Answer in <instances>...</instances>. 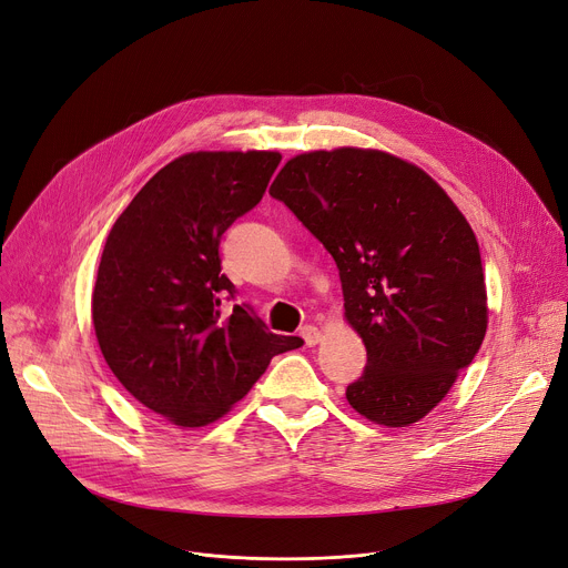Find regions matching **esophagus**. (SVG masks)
<instances>
[{"label": "esophagus", "instance_id": "1", "mask_svg": "<svg viewBox=\"0 0 568 568\" xmlns=\"http://www.w3.org/2000/svg\"><path fill=\"white\" fill-rule=\"evenodd\" d=\"M300 336L304 338V343H306L308 347H315V345L322 341V334H320V329H317V326H313V324H306V326H302Z\"/></svg>", "mask_w": 568, "mask_h": 568}]
</instances>
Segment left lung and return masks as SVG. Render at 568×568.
<instances>
[{
	"instance_id": "obj_1",
	"label": "left lung",
	"mask_w": 568,
	"mask_h": 568,
	"mask_svg": "<svg viewBox=\"0 0 568 568\" xmlns=\"http://www.w3.org/2000/svg\"><path fill=\"white\" fill-rule=\"evenodd\" d=\"M268 195L338 266L345 317L368 354L347 403L389 428L424 419L488 326L479 242L458 206L422 168L354 146L290 159Z\"/></svg>"
}]
</instances>
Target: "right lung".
Masks as SVG:
<instances>
[{
    "label": "right lung",
    "instance_id": "1",
    "mask_svg": "<svg viewBox=\"0 0 568 568\" xmlns=\"http://www.w3.org/2000/svg\"><path fill=\"white\" fill-rule=\"evenodd\" d=\"M276 152H193L159 170L112 225L92 294L101 352L124 389L182 428L216 422L276 354L302 347L232 306L223 232L262 200Z\"/></svg>",
    "mask_w": 568,
    "mask_h": 568
}]
</instances>
